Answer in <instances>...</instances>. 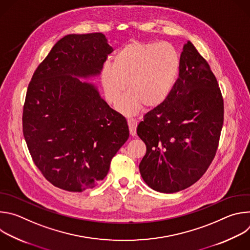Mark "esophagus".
<instances>
[{
  "label": "esophagus",
  "mask_w": 250,
  "mask_h": 250,
  "mask_svg": "<svg viewBox=\"0 0 250 250\" xmlns=\"http://www.w3.org/2000/svg\"><path fill=\"white\" fill-rule=\"evenodd\" d=\"M128 127H129V133L131 136H134L136 134V126H137V122L133 119H128L127 120Z\"/></svg>",
  "instance_id": "esophagus-1"
}]
</instances>
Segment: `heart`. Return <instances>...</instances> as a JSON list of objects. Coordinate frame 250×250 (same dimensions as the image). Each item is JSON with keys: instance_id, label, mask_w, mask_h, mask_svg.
I'll use <instances>...</instances> for the list:
<instances>
[{"instance_id": "1", "label": "heart", "mask_w": 250, "mask_h": 250, "mask_svg": "<svg viewBox=\"0 0 250 250\" xmlns=\"http://www.w3.org/2000/svg\"><path fill=\"white\" fill-rule=\"evenodd\" d=\"M181 58L168 42L133 41L123 46L114 62L103 65L101 79L106 101L116 105L127 85L129 92L118 110L134 115L146 104L153 109L170 96L179 75Z\"/></svg>"}]
</instances>
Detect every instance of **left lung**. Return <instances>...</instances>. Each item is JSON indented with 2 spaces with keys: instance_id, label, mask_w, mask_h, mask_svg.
Returning <instances> with one entry per match:
<instances>
[{
  "instance_id": "8db88e82",
  "label": "left lung",
  "mask_w": 250,
  "mask_h": 250,
  "mask_svg": "<svg viewBox=\"0 0 250 250\" xmlns=\"http://www.w3.org/2000/svg\"><path fill=\"white\" fill-rule=\"evenodd\" d=\"M180 58L179 77L170 96L137 126L146 146L140 175L161 193L184 190L205 174L224 124V100L208 63L191 42L184 44Z\"/></svg>"
}]
</instances>
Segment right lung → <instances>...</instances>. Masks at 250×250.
Masks as SVG:
<instances>
[{"instance_id":"add662e5","label":"right lung","mask_w":250,"mask_h":250,"mask_svg":"<svg viewBox=\"0 0 250 250\" xmlns=\"http://www.w3.org/2000/svg\"><path fill=\"white\" fill-rule=\"evenodd\" d=\"M112 52L101 32L65 35L28 84L23 136L34 164L62 190L95 187L129 136L126 120L79 79L99 75Z\"/></svg>"}]
</instances>
